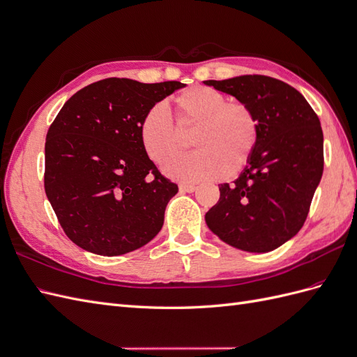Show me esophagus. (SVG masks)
Listing matches in <instances>:
<instances>
[{
	"mask_svg": "<svg viewBox=\"0 0 357 357\" xmlns=\"http://www.w3.org/2000/svg\"><path fill=\"white\" fill-rule=\"evenodd\" d=\"M178 189H180L181 193H186V192H193L197 189V186L192 185V183H180Z\"/></svg>",
	"mask_w": 357,
	"mask_h": 357,
	"instance_id": "34e87169",
	"label": "esophagus"
}]
</instances>
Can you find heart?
Returning a JSON list of instances; mask_svg holds the SVG:
<instances>
[{"label":"heart","mask_w":357,"mask_h":357,"mask_svg":"<svg viewBox=\"0 0 357 357\" xmlns=\"http://www.w3.org/2000/svg\"><path fill=\"white\" fill-rule=\"evenodd\" d=\"M174 123L160 104L144 113L139 122V143L158 167H167L183 153L188 135L198 150L168 167L183 180H218L234 176L250 162L259 142V119L250 105L208 86H192L174 101Z\"/></svg>","instance_id":"obj_1"}]
</instances>
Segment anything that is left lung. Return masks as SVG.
I'll return each mask as SVG.
<instances>
[{
  "label": "left lung",
  "mask_w": 357,
  "mask_h": 357,
  "mask_svg": "<svg viewBox=\"0 0 357 357\" xmlns=\"http://www.w3.org/2000/svg\"><path fill=\"white\" fill-rule=\"evenodd\" d=\"M204 83L247 102L259 119V142L250 162L232 185L219 186L220 198L205 222L235 248L271 252L307 220L325 162L319 117L301 92L268 75Z\"/></svg>",
  "instance_id": "left-lung-1"
}]
</instances>
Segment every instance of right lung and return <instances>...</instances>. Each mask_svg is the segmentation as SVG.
<instances>
[{
  "mask_svg": "<svg viewBox=\"0 0 357 357\" xmlns=\"http://www.w3.org/2000/svg\"><path fill=\"white\" fill-rule=\"evenodd\" d=\"M185 84L110 77L75 92L46 137L45 190L68 238L117 256L153 240L178 186L139 143L144 113Z\"/></svg>",
  "mask_w": 357,
  "mask_h": 357,
  "instance_id": "add662e5",
  "label": "right lung"
}]
</instances>
